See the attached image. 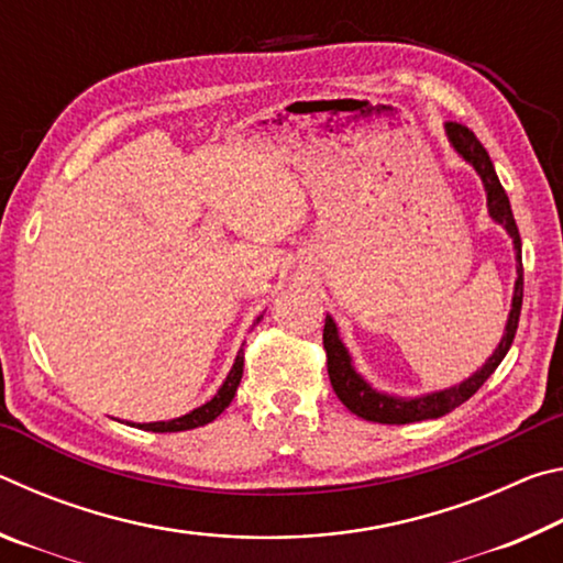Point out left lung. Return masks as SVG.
<instances>
[{
    "label": "left lung",
    "mask_w": 563,
    "mask_h": 563,
    "mask_svg": "<svg viewBox=\"0 0 563 563\" xmlns=\"http://www.w3.org/2000/svg\"><path fill=\"white\" fill-rule=\"evenodd\" d=\"M444 131H446V139H450V144L456 154H460L466 164H472L476 174H479L484 190H487V208H489L492 221H497L514 241V253H517V283H514L509 320H507V328H504V335L499 340V347L494 350V355L484 362V365L476 369L472 377H466L464 383L454 385L450 389H442V393L407 399V397L379 393V389H375L365 377L357 373L355 367H352V357L338 335L335 320L328 316L325 330H322V345H325V352H328L330 385H332V389H335V395L340 397V402L345 405L352 415L367 419V422L409 424V422H422V419H437L446 412H452L454 407L466 402V399H470L476 389H479L492 377L494 369L499 367V362L507 357L514 335H517V328H519L521 298H523L521 238H519L517 221H514L509 198H507V194H504L497 170H494L487 148L479 144V139H476L470 129L462 126V123H454V121H446Z\"/></svg>",
    "instance_id": "8db88e82"
}]
</instances>
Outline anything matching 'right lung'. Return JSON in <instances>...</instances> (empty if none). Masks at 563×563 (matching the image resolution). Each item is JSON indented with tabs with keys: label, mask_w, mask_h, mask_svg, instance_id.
<instances>
[{
	"label": "right lung",
	"mask_w": 563,
	"mask_h": 563,
	"mask_svg": "<svg viewBox=\"0 0 563 563\" xmlns=\"http://www.w3.org/2000/svg\"><path fill=\"white\" fill-rule=\"evenodd\" d=\"M241 377H243V350L235 355L231 373H228L225 383L213 395V399H208L206 405L196 407L194 412H188L184 417L168 419V422H148V424H136V427H141V430H146V432H184V430H194V427H203L208 422H213V419L233 402L235 389H238V385H241Z\"/></svg>",
	"instance_id": "obj_1"
}]
</instances>
